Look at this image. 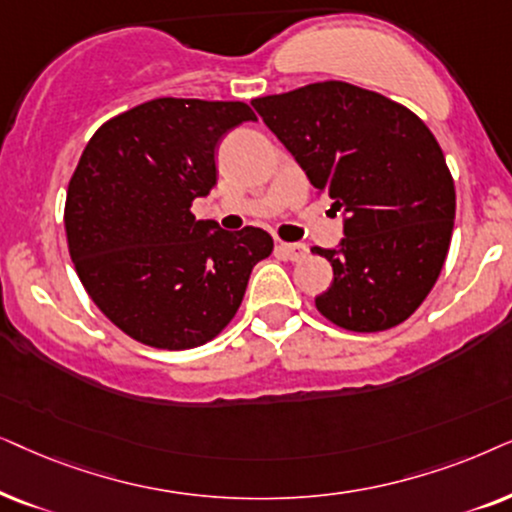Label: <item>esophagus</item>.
<instances>
[{"label": "esophagus", "mask_w": 512, "mask_h": 512, "mask_svg": "<svg viewBox=\"0 0 512 512\" xmlns=\"http://www.w3.org/2000/svg\"><path fill=\"white\" fill-rule=\"evenodd\" d=\"M276 248L283 257H288V260H292V262H297V260H302V257H306V245H302V243H278Z\"/></svg>", "instance_id": "esophagus-1"}]
</instances>
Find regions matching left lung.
Returning <instances> with one entry per match:
<instances>
[{"mask_svg": "<svg viewBox=\"0 0 512 512\" xmlns=\"http://www.w3.org/2000/svg\"><path fill=\"white\" fill-rule=\"evenodd\" d=\"M252 107L344 213L337 248L313 250L335 274L316 297L318 311L353 332L410 318L438 281L454 229V180L435 135L407 107L346 81Z\"/></svg>", "mask_w": 512, "mask_h": 512, "instance_id": "8db88e82", "label": "left lung"}]
</instances>
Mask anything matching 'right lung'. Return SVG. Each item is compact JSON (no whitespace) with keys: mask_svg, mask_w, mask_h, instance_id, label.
Wrapping results in <instances>:
<instances>
[{"mask_svg":"<svg viewBox=\"0 0 512 512\" xmlns=\"http://www.w3.org/2000/svg\"><path fill=\"white\" fill-rule=\"evenodd\" d=\"M255 119L245 102L156 98L88 140L67 187V245L88 297L128 337L194 349L236 316L274 241L196 220L192 201L215 187L217 142Z\"/></svg>","mask_w":512,"mask_h":512,"instance_id":"obj_1","label":"right lung"}]
</instances>
